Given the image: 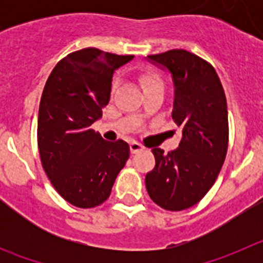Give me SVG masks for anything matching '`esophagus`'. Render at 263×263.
<instances>
[{
    "label": "esophagus",
    "instance_id": "esophagus-1",
    "mask_svg": "<svg viewBox=\"0 0 263 263\" xmlns=\"http://www.w3.org/2000/svg\"><path fill=\"white\" fill-rule=\"evenodd\" d=\"M141 150H143V147H142V145H139L138 142L130 143V152H132V154H136V153L141 152Z\"/></svg>",
    "mask_w": 263,
    "mask_h": 263
}]
</instances>
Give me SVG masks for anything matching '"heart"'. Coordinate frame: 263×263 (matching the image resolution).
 Listing matches in <instances>:
<instances>
[{
  "mask_svg": "<svg viewBox=\"0 0 263 263\" xmlns=\"http://www.w3.org/2000/svg\"><path fill=\"white\" fill-rule=\"evenodd\" d=\"M139 83L142 85L143 90H150L154 88H162V80L155 72H143L142 75L139 76Z\"/></svg>",
  "mask_w": 263,
  "mask_h": 263,
  "instance_id": "heart-1",
  "label": "heart"
}]
</instances>
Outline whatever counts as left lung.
<instances>
[{"instance_id":"1","label":"left lung","mask_w":263,"mask_h":263,"mask_svg":"<svg viewBox=\"0 0 263 263\" xmlns=\"http://www.w3.org/2000/svg\"><path fill=\"white\" fill-rule=\"evenodd\" d=\"M146 59L171 75L173 118L182 127L176 150L164 154L162 148H153L155 167L146 174V188L164 210H187L205 196L224 163L227 99L215 68L195 53L170 50Z\"/></svg>"}]
</instances>
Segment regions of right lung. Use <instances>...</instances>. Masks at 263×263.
<instances>
[{
	"mask_svg": "<svg viewBox=\"0 0 263 263\" xmlns=\"http://www.w3.org/2000/svg\"><path fill=\"white\" fill-rule=\"evenodd\" d=\"M133 58L84 48L60 60L48 76L39 104V154L51 184L72 205L103 204L129 159L125 141L108 142L90 125L109 103L116 69Z\"/></svg>",
	"mask_w": 263,
	"mask_h": 263,
	"instance_id": "1",
	"label": "right lung"
}]
</instances>
